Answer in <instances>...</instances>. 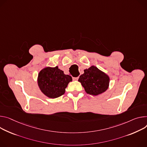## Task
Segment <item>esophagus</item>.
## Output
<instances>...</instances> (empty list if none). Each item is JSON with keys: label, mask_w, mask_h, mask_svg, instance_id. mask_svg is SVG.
Returning <instances> with one entry per match:
<instances>
[{"label": "esophagus", "mask_w": 147, "mask_h": 147, "mask_svg": "<svg viewBox=\"0 0 147 147\" xmlns=\"http://www.w3.org/2000/svg\"><path fill=\"white\" fill-rule=\"evenodd\" d=\"M78 77H73V79L74 80H77L78 79Z\"/></svg>", "instance_id": "1"}]
</instances>
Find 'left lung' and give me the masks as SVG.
Wrapping results in <instances>:
<instances>
[{
	"instance_id": "left-lung-1",
	"label": "left lung",
	"mask_w": 147,
	"mask_h": 147,
	"mask_svg": "<svg viewBox=\"0 0 147 147\" xmlns=\"http://www.w3.org/2000/svg\"><path fill=\"white\" fill-rule=\"evenodd\" d=\"M84 71V74L80 76L78 82L82 83L87 94L97 96L107 90L110 78L106 74L94 65Z\"/></svg>"
}]
</instances>
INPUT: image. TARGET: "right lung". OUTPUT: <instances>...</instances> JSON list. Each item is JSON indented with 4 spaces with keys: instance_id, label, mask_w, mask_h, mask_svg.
<instances>
[{
    "instance_id": "1",
    "label": "right lung",
    "mask_w": 147,
    "mask_h": 147,
    "mask_svg": "<svg viewBox=\"0 0 147 147\" xmlns=\"http://www.w3.org/2000/svg\"><path fill=\"white\" fill-rule=\"evenodd\" d=\"M71 81V77L64 74L57 66L43 69L40 71L37 79L40 89L45 95L51 98L64 94L65 88Z\"/></svg>"
}]
</instances>
